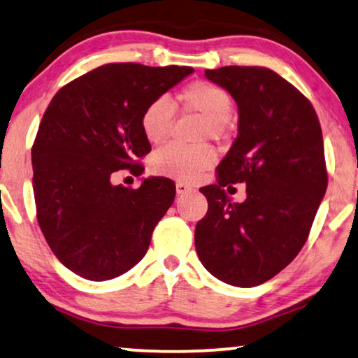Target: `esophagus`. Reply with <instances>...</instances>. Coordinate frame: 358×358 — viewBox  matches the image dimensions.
Instances as JSON below:
<instances>
[{"instance_id":"34e87169","label":"esophagus","mask_w":358,"mask_h":358,"mask_svg":"<svg viewBox=\"0 0 358 358\" xmlns=\"http://www.w3.org/2000/svg\"><path fill=\"white\" fill-rule=\"evenodd\" d=\"M192 190H194L192 185H189V184H185V182H180V180H179L178 184H176V192H178L179 195L192 192Z\"/></svg>"}]
</instances>
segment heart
<instances>
[{"mask_svg":"<svg viewBox=\"0 0 358 358\" xmlns=\"http://www.w3.org/2000/svg\"><path fill=\"white\" fill-rule=\"evenodd\" d=\"M176 107L182 112H192L203 117L200 125V138L224 140L231 131L229 112L233 99L227 90L215 83L197 80L189 83L176 96ZM174 106L168 97H155L141 112L140 127L151 145L166 140L174 122ZM215 150L207 143L182 146L169 143L159 148L151 158V171L159 176L179 180H192L215 163Z\"/></svg>","mask_w":358,"mask_h":358,"instance_id":"b5f03b06","label":"heart"}]
</instances>
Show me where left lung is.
Wrapping results in <instances>:
<instances>
[{
	"instance_id": "1",
	"label": "left lung",
	"mask_w": 358,
	"mask_h": 358,
	"mask_svg": "<svg viewBox=\"0 0 358 358\" xmlns=\"http://www.w3.org/2000/svg\"><path fill=\"white\" fill-rule=\"evenodd\" d=\"M205 76L234 97L238 136L200 189L208 212L195 227L203 267L234 287H256L285 268L305 246L327 187L324 145L311 102L264 66H223ZM247 182L233 203L224 190Z\"/></svg>"
}]
</instances>
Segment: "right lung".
I'll use <instances>...</instances> for the list:
<instances>
[{
    "mask_svg": "<svg viewBox=\"0 0 358 358\" xmlns=\"http://www.w3.org/2000/svg\"><path fill=\"white\" fill-rule=\"evenodd\" d=\"M192 71L107 63L68 83L48 104L32 145L37 222L52 252L76 275L109 280L148 251L176 185L148 178L129 189L112 185L110 176L143 173L140 159L151 145L141 131V112Z\"/></svg>",
    "mask_w": 358,
    "mask_h": 358,
    "instance_id": "add662e5",
    "label": "right lung"
}]
</instances>
